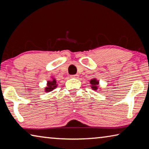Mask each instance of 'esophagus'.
<instances>
[{"label":"esophagus","mask_w":149,"mask_h":149,"mask_svg":"<svg viewBox=\"0 0 149 149\" xmlns=\"http://www.w3.org/2000/svg\"><path fill=\"white\" fill-rule=\"evenodd\" d=\"M77 76H78V75H77V74H75V75H71V77H72V78H77Z\"/></svg>","instance_id":"34e87169"}]
</instances>
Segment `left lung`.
<instances>
[{
    "label": "left lung",
    "instance_id": "8db88e82",
    "mask_svg": "<svg viewBox=\"0 0 149 149\" xmlns=\"http://www.w3.org/2000/svg\"><path fill=\"white\" fill-rule=\"evenodd\" d=\"M91 82V84H92V89L93 90H97V85L98 84H99V81H97L96 79H92L90 81Z\"/></svg>",
    "mask_w": 149,
    "mask_h": 149
}]
</instances>
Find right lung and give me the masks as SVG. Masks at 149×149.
<instances>
[{
  "label": "right lung",
  "instance_id": "right-lung-1",
  "mask_svg": "<svg viewBox=\"0 0 149 149\" xmlns=\"http://www.w3.org/2000/svg\"><path fill=\"white\" fill-rule=\"evenodd\" d=\"M47 87H46L45 89V91L46 92H49V91H51L52 90H53L54 88L56 87V81L55 79H53L52 81H49L47 83Z\"/></svg>",
  "mask_w": 149,
  "mask_h": 149
}]
</instances>
